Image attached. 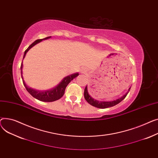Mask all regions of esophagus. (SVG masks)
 <instances>
[{"label":"esophagus","instance_id":"1","mask_svg":"<svg viewBox=\"0 0 158 158\" xmlns=\"http://www.w3.org/2000/svg\"><path fill=\"white\" fill-rule=\"evenodd\" d=\"M80 72H81V73H85L86 72V69H84V68H81V69H80Z\"/></svg>","mask_w":158,"mask_h":158}]
</instances>
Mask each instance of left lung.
Masks as SVG:
<instances>
[{
  "label": "left lung",
  "instance_id": "left-lung-1",
  "mask_svg": "<svg viewBox=\"0 0 158 158\" xmlns=\"http://www.w3.org/2000/svg\"><path fill=\"white\" fill-rule=\"evenodd\" d=\"M130 89H131V87H129L128 89V91L124 96H123L121 98H120L116 100H114L112 101H99L98 100L94 99V98H92L89 95V92H88V90H87V86H86L85 88V90H84V98H85V100L92 106H95L96 108H106L108 107L114 106L117 105L118 103H119L120 102H121L126 97Z\"/></svg>",
  "mask_w": 158,
  "mask_h": 158
}]
</instances>
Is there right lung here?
Listing matches in <instances>:
<instances>
[{
    "instance_id": "obj_1",
    "label": "right lung",
    "mask_w": 158,
    "mask_h": 158,
    "mask_svg": "<svg viewBox=\"0 0 158 158\" xmlns=\"http://www.w3.org/2000/svg\"><path fill=\"white\" fill-rule=\"evenodd\" d=\"M50 38H52V37L49 36V37H47V38H45L44 39L35 40L25 51L23 59L25 57V55H26L27 52L29 51L32 47H33L34 45H35L37 43L41 42L43 40H47V39H49ZM22 68H23V63L22 62L21 67H20L21 74H22V78L23 85H24L26 90L28 92H29V93L31 96H32L34 98L38 99L40 101H44V102H52V101H55L58 100L60 98H61L63 96V95L64 94L65 90H66V88L67 85L69 83V82L71 80H73L75 78L77 77L78 76V75H79L78 73L72 74V75H69V76H68L66 77H65L59 83V85H57L56 87H55L54 88H53V89H52L50 90H48L41 91V90H34L33 89H31V87H29L25 84V81L23 80V75H22Z\"/></svg>"
}]
</instances>
